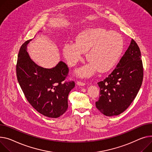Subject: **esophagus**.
Masks as SVG:
<instances>
[{
    "mask_svg": "<svg viewBox=\"0 0 152 152\" xmlns=\"http://www.w3.org/2000/svg\"><path fill=\"white\" fill-rule=\"evenodd\" d=\"M77 86H86V84L84 83H82V82H80V81H77Z\"/></svg>",
    "mask_w": 152,
    "mask_h": 152,
    "instance_id": "esophagus-1",
    "label": "esophagus"
}]
</instances>
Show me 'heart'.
<instances>
[{
  "label": "heart",
  "mask_w": 152,
  "mask_h": 152,
  "mask_svg": "<svg viewBox=\"0 0 152 152\" xmlns=\"http://www.w3.org/2000/svg\"><path fill=\"white\" fill-rule=\"evenodd\" d=\"M124 49L123 38L116 32H109L103 28L84 30L77 37L76 43H66L64 54L68 64L75 66L81 60L84 53L90 63L76 71L80 77H88L98 69L106 73L118 61Z\"/></svg>",
  "instance_id": "obj_1"
}]
</instances>
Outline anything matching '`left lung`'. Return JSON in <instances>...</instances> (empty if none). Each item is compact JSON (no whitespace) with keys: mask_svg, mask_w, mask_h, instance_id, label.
I'll return each instance as SVG.
<instances>
[{"mask_svg":"<svg viewBox=\"0 0 152 152\" xmlns=\"http://www.w3.org/2000/svg\"><path fill=\"white\" fill-rule=\"evenodd\" d=\"M143 80V65L139 46L133 39L117 67L108 77L98 83L100 96L95 103L106 116L118 115L136 98Z\"/></svg>","mask_w":152,"mask_h":152,"instance_id":"obj_1","label":"left lung"}]
</instances>
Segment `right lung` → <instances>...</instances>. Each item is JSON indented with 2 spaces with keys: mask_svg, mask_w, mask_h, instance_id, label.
Here are the masks:
<instances>
[{
  "mask_svg": "<svg viewBox=\"0 0 152 152\" xmlns=\"http://www.w3.org/2000/svg\"><path fill=\"white\" fill-rule=\"evenodd\" d=\"M26 42L20 48L16 64L18 81L29 103L42 115L57 118L68 109V96L75 84L64 82L68 66L62 61L52 68L37 65L30 58Z\"/></svg>",
  "mask_w": 152,
  "mask_h": 152,
  "instance_id": "add662e5",
  "label": "right lung"
}]
</instances>
